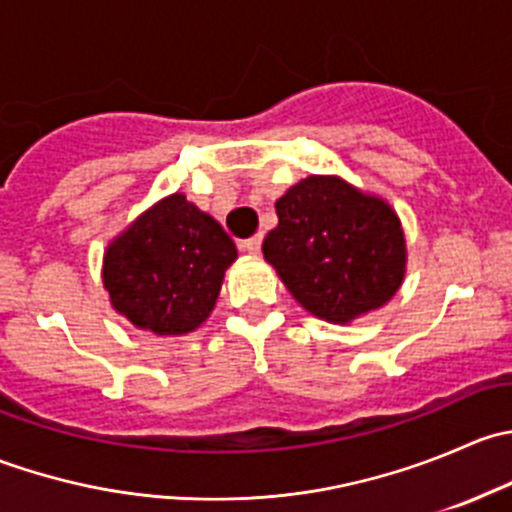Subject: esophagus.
Instances as JSON below:
<instances>
[{"label": "esophagus", "mask_w": 512, "mask_h": 512, "mask_svg": "<svg viewBox=\"0 0 512 512\" xmlns=\"http://www.w3.org/2000/svg\"><path fill=\"white\" fill-rule=\"evenodd\" d=\"M242 250H247V252H252V255H257V252L262 250V235H255V237H250V240H245L242 242Z\"/></svg>", "instance_id": "34e87169"}]
</instances>
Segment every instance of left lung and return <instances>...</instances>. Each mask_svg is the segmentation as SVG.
<instances>
[{
  "instance_id": "8db88e82",
  "label": "left lung",
  "mask_w": 512,
  "mask_h": 512,
  "mask_svg": "<svg viewBox=\"0 0 512 512\" xmlns=\"http://www.w3.org/2000/svg\"><path fill=\"white\" fill-rule=\"evenodd\" d=\"M265 260L314 317L352 322L401 287L406 240L394 210L339 178L309 175L275 203Z\"/></svg>"
}]
</instances>
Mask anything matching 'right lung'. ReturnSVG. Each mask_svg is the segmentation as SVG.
<instances>
[{"label": "right lung", "mask_w": 512, "mask_h": 512, "mask_svg": "<svg viewBox=\"0 0 512 512\" xmlns=\"http://www.w3.org/2000/svg\"><path fill=\"white\" fill-rule=\"evenodd\" d=\"M235 242L210 215L175 193L111 242L103 287L136 327L158 337L188 334L208 319Z\"/></svg>", "instance_id": "obj_1"}]
</instances>
